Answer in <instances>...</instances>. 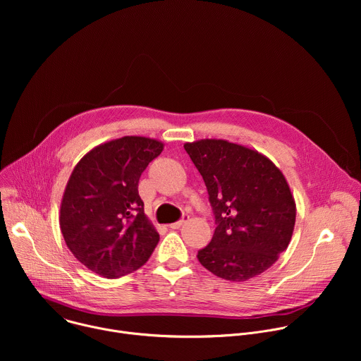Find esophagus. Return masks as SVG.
Listing matches in <instances>:
<instances>
[{
  "label": "esophagus",
  "instance_id": "34e87169",
  "mask_svg": "<svg viewBox=\"0 0 361 361\" xmlns=\"http://www.w3.org/2000/svg\"><path fill=\"white\" fill-rule=\"evenodd\" d=\"M187 220H188V216H184V217L180 220V221L170 224V228H171V230H177V228H180L181 226H184V224L187 223Z\"/></svg>",
  "mask_w": 361,
  "mask_h": 361
}]
</instances>
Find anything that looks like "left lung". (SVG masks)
Returning <instances> with one entry per match:
<instances>
[{
  "instance_id": "1",
  "label": "left lung",
  "mask_w": 361,
  "mask_h": 361,
  "mask_svg": "<svg viewBox=\"0 0 361 361\" xmlns=\"http://www.w3.org/2000/svg\"><path fill=\"white\" fill-rule=\"evenodd\" d=\"M184 148L207 187L217 224L198 262L228 281L264 273L294 231L295 201L284 174L264 154L227 140L204 138Z\"/></svg>"
}]
</instances>
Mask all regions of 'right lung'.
I'll list each match as a JSON object with an SVG mask.
<instances>
[{"instance_id":"add662e5","label":"right lung","mask_w":361,"mask_h":361,"mask_svg":"<svg viewBox=\"0 0 361 361\" xmlns=\"http://www.w3.org/2000/svg\"><path fill=\"white\" fill-rule=\"evenodd\" d=\"M159 140L126 135L90 149L66 185L60 228L75 259L91 271L118 279L147 263L160 235L144 214L138 181L159 157Z\"/></svg>"}]
</instances>
